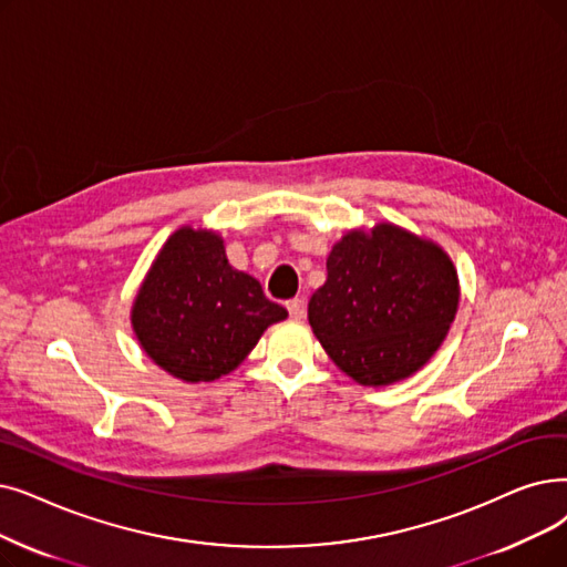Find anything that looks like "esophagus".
<instances>
[{
    "label": "esophagus",
    "mask_w": 567,
    "mask_h": 567,
    "mask_svg": "<svg viewBox=\"0 0 567 567\" xmlns=\"http://www.w3.org/2000/svg\"><path fill=\"white\" fill-rule=\"evenodd\" d=\"M287 310L291 319H303L306 317V301L303 299H291L287 301Z\"/></svg>",
    "instance_id": "1"
}]
</instances>
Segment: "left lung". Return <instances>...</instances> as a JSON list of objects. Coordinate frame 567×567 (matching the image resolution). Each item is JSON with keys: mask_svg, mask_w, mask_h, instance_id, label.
I'll list each match as a JSON object with an SVG mask.
<instances>
[{"mask_svg": "<svg viewBox=\"0 0 567 567\" xmlns=\"http://www.w3.org/2000/svg\"><path fill=\"white\" fill-rule=\"evenodd\" d=\"M458 299L456 266L435 240L378 223L350 229L333 245L308 322L344 375L363 386H389L437 352Z\"/></svg>", "mask_w": 567, "mask_h": 567, "instance_id": "obj_1", "label": "left lung"}]
</instances>
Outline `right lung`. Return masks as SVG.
Listing matches in <instances>:
<instances>
[{"instance_id":"right-lung-1","label":"right lung","mask_w":567,"mask_h":567,"mask_svg":"<svg viewBox=\"0 0 567 567\" xmlns=\"http://www.w3.org/2000/svg\"><path fill=\"white\" fill-rule=\"evenodd\" d=\"M130 319L141 350L162 371L199 384L236 371L287 310L229 264L223 236L187 225L147 268Z\"/></svg>"}]
</instances>
